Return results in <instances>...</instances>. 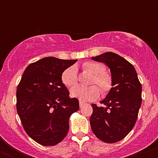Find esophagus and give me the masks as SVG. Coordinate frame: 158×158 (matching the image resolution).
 I'll return each mask as SVG.
<instances>
[{
  "label": "esophagus",
  "instance_id": "34e87169",
  "mask_svg": "<svg viewBox=\"0 0 158 158\" xmlns=\"http://www.w3.org/2000/svg\"><path fill=\"white\" fill-rule=\"evenodd\" d=\"M85 104V103H84L83 102H81V101H79V107H80V108H81V107L84 106Z\"/></svg>",
  "mask_w": 158,
  "mask_h": 158
}]
</instances>
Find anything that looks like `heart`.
Segmentation results:
<instances>
[{
	"label": "heart",
	"instance_id": "1",
	"mask_svg": "<svg viewBox=\"0 0 158 158\" xmlns=\"http://www.w3.org/2000/svg\"><path fill=\"white\" fill-rule=\"evenodd\" d=\"M82 67L85 70L94 75L90 85H98L104 95L109 93L113 86V81L109 74L105 72L106 68L102 64L93 61H87L83 64ZM61 81L68 88L77 85L78 78L75 67H70L64 70L61 74ZM98 86L97 85H91L88 88H83L81 86L73 87L70 89V96L77 98L82 102L94 100L97 99L100 94V87Z\"/></svg>",
	"mask_w": 158,
	"mask_h": 158
}]
</instances>
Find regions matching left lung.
I'll return each mask as SVG.
<instances>
[{"label": "left lung", "instance_id": "left-lung-1", "mask_svg": "<svg viewBox=\"0 0 158 158\" xmlns=\"http://www.w3.org/2000/svg\"><path fill=\"white\" fill-rule=\"evenodd\" d=\"M91 59L110 68L113 81L111 90L101 102L105 107L91 105V129L103 142L117 143L135 126L142 103V85L133 65L122 56L107 52Z\"/></svg>", "mask_w": 158, "mask_h": 158}]
</instances>
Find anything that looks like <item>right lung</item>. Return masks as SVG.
<instances>
[{"instance_id": "add662e5", "label": "right lung", "mask_w": 158, "mask_h": 158, "mask_svg": "<svg viewBox=\"0 0 158 158\" xmlns=\"http://www.w3.org/2000/svg\"><path fill=\"white\" fill-rule=\"evenodd\" d=\"M77 60L46 57L29 64L16 91V108L25 131L42 146H55L66 137L69 118L79 108L69 97L61 74Z\"/></svg>"}]
</instances>
